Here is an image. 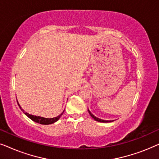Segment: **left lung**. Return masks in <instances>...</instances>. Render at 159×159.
<instances>
[{
	"instance_id": "obj_1",
	"label": "left lung",
	"mask_w": 159,
	"mask_h": 159,
	"mask_svg": "<svg viewBox=\"0 0 159 159\" xmlns=\"http://www.w3.org/2000/svg\"><path fill=\"white\" fill-rule=\"evenodd\" d=\"M88 112H89V114H90V115L91 116H92V118H93L95 119V121H99V122H104V123H106V122H112L113 121V120L111 121H108V120H103V119H99V118H98V117H96V116H95L94 115H93L92 113H91L90 111V110L88 109Z\"/></svg>"
}]
</instances>
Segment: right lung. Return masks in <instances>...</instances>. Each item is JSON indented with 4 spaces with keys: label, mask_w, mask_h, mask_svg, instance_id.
I'll return each instance as SVG.
<instances>
[{
    "label": "right lung",
    "mask_w": 159,
    "mask_h": 159,
    "mask_svg": "<svg viewBox=\"0 0 159 159\" xmlns=\"http://www.w3.org/2000/svg\"><path fill=\"white\" fill-rule=\"evenodd\" d=\"M16 101H17V100H16ZM17 103H18L19 108H20L21 110L24 113H25V115H27V116L29 117L30 119H32V121H35V122H37V123L41 124V125H51V124L55 123L56 121H57L58 119H60V117L61 116V115L63 114V113L64 112V111H63L60 115H58V116H56V117H53V118H50V119L49 118H44V117H41V116H34V115L28 114V113L25 112V111H24L22 108H21V106L19 105V103L18 101H17Z\"/></svg>",
    "instance_id": "obj_1"
}]
</instances>
